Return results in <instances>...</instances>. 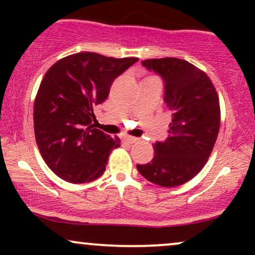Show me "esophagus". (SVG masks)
<instances>
[{
  "instance_id": "34e87169",
  "label": "esophagus",
  "mask_w": 255,
  "mask_h": 255,
  "mask_svg": "<svg viewBox=\"0 0 255 255\" xmlns=\"http://www.w3.org/2000/svg\"><path fill=\"white\" fill-rule=\"evenodd\" d=\"M137 139L136 137H133V136H124L122 137V142H125V144L127 145H131L134 144V142H136Z\"/></svg>"
}]
</instances>
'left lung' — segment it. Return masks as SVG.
<instances>
[{"mask_svg":"<svg viewBox=\"0 0 255 255\" xmlns=\"http://www.w3.org/2000/svg\"><path fill=\"white\" fill-rule=\"evenodd\" d=\"M164 83L163 101L172 113L169 136L154 142V157L136 169L160 187L186 183L203 169L219 131V102L210 78L192 63L165 57L141 61Z\"/></svg>","mask_w":255,"mask_h":255,"instance_id":"obj_1","label":"left lung"}]
</instances>
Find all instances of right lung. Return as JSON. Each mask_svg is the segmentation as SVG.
Returning <instances> with one entry per match:
<instances>
[{"mask_svg":"<svg viewBox=\"0 0 255 255\" xmlns=\"http://www.w3.org/2000/svg\"><path fill=\"white\" fill-rule=\"evenodd\" d=\"M137 61L78 52L45 73L34 101V135L58 177L84 183L103 175L111 150L121 141L93 128V107L103 103L114 80Z\"/></svg>","mask_w":255,"mask_h":255,"instance_id":"obj_1","label":"right lung"}]
</instances>
